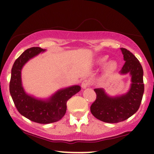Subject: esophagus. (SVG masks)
Masks as SVG:
<instances>
[{
	"label": "esophagus",
	"instance_id": "esophagus-1",
	"mask_svg": "<svg viewBox=\"0 0 154 154\" xmlns=\"http://www.w3.org/2000/svg\"><path fill=\"white\" fill-rule=\"evenodd\" d=\"M90 85H91V82H90V80H88V79H85V80L82 81V88H83V89H85V88H86L90 87Z\"/></svg>",
	"mask_w": 154,
	"mask_h": 154
}]
</instances>
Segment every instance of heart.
Here are the masks:
<instances>
[{"instance_id": "1", "label": "heart", "mask_w": 154, "mask_h": 154, "mask_svg": "<svg viewBox=\"0 0 154 154\" xmlns=\"http://www.w3.org/2000/svg\"><path fill=\"white\" fill-rule=\"evenodd\" d=\"M107 57L106 56H103V57L100 58L99 60H98V62L99 63H104L106 61ZM116 63L114 62V61H111L107 64L106 67V73H111L116 69Z\"/></svg>"}]
</instances>
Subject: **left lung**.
Listing matches in <instances>:
<instances>
[{
    "instance_id": "obj_1",
    "label": "left lung",
    "mask_w": 154,
    "mask_h": 154,
    "mask_svg": "<svg viewBox=\"0 0 154 154\" xmlns=\"http://www.w3.org/2000/svg\"><path fill=\"white\" fill-rule=\"evenodd\" d=\"M125 63L119 73L130 74L131 85L125 94L111 97L102 88H95L96 99L91 111L96 119L107 123H117L128 119L138 110L144 93L143 70L137 58L126 48H121Z\"/></svg>"
}]
</instances>
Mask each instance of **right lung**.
<instances>
[{
	"label": "right lung",
	"mask_w": 154,
	"mask_h": 154,
	"mask_svg": "<svg viewBox=\"0 0 154 154\" xmlns=\"http://www.w3.org/2000/svg\"><path fill=\"white\" fill-rule=\"evenodd\" d=\"M45 51L32 47L23 52L12 66L9 85L11 95L19 112L28 119L40 124L53 123L61 119L66 114L67 100L81 90L79 85L61 89L46 100L26 94L22 84V67L29 59Z\"/></svg>",
	"instance_id": "obj_1"
}]
</instances>
